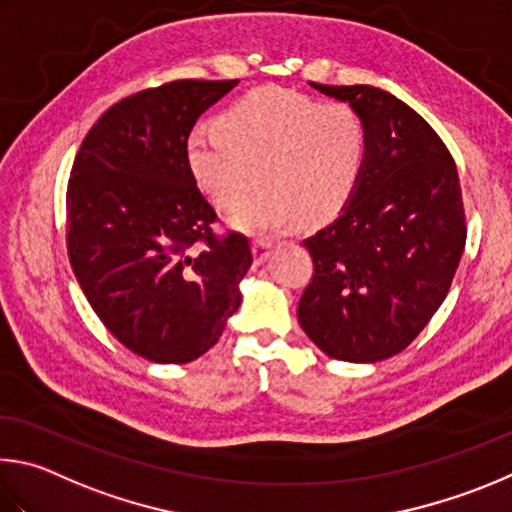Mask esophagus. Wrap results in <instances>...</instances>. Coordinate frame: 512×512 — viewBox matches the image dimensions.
I'll return each instance as SVG.
<instances>
[{
    "instance_id": "esophagus-1",
    "label": "esophagus",
    "mask_w": 512,
    "mask_h": 512,
    "mask_svg": "<svg viewBox=\"0 0 512 512\" xmlns=\"http://www.w3.org/2000/svg\"><path fill=\"white\" fill-rule=\"evenodd\" d=\"M251 254H254L256 265H263L272 254V245L267 240H256L254 245H251Z\"/></svg>"
}]
</instances>
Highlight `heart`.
<instances>
[{
	"label": "heart",
	"instance_id": "heart-1",
	"mask_svg": "<svg viewBox=\"0 0 512 512\" xmlns=\"http://www.w3.org/2000/svg\"><path fill=\"white\" fill-rule=\"evenodd\" d=\"M366 157L362 116L346 103H321L290 89L265 87L242 96L186 139L195 184L222 211L242 202L258 179L263 188L231 215L242 233L274 238L303 215L321 222L351 200Z\"/></svg>",
	"mask_w": 512,
	"mask_h": 512
}]
</instances>
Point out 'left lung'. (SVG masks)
<instances>
[{"label":"left lung","instance_id":"obj_1","mask_svg":"<svg viewBox=\"0 0 512 512\" xmlns=\"http://www.w3.org/2000/svg\"><path fill=\"white\" fill-rule=\"evenodd\" d=\"M310 87L362 116L366 157L351 200L303 242L315 274L299 324L328 357L380 362L414 342L450 290L468 236L459 173L432 125L393 94Z\"/></svg>","mask_w":512,"mask_h":512}]
</instances>
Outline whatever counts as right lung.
I'll use <instances>...</instances> for the list:
<instances>
[{"instance_id": "obj_1", "label": "right lung", "mask_w": 512, "mask_h": 512, "mask_svg": "<svg viewBox=\"0 0 512 512\" xmlns=\"http://www.w3.org/2000/svg\"><path fill=\"white\" fill-rule=\"evenodd\" d=\"M238 80H175L112 105L80 146L67 249L89 306L132 353L186 364L218 344L251 267L245 236L218 240L186 164L195 121ZM202 239L207 247L193 252Z\"/></svg>"}]
</instances>
